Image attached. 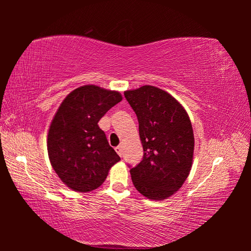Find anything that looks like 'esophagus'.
Returning <instances> with one entry per match:
<instances>
[{
	"label": "esophagus",
	"mask_w": 251,
	"mask_h": 251,
	"mask_svg": "<svg viewBox=\"0 0 251 251\" xmlns=\"http://www.w3.org/2000/svg\"><path fill=\"white\" fill-rule=\"evenodd\" d=\"M115 151H116V153L119 154V155L122 157V155H123V149H122V147H121V146L116 147V148H115Z\"/></svg>",
	"instance_id": "obj_1"
}]
</instances>
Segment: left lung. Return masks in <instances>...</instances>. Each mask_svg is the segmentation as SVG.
Listing matches in <instances>:
<instances>
[{
    "label": "left lung",
    "mask_w": 251,
    "mask_h": 251,
    "mask_svg": "<svg viewBox=\"0 0 251 251\" xmlns=\"http://www.w3.org/2000/svg\"><path fill=\"white\" fill-rule=\"evenodd\" d=\"M124 95L139 122L143 147L141 162L130 168L132 183L148 199H168L182 186L193 162L190 117L172 95L155 86L146 85Z\"/></svg>",
    "instance_id": "left-lung-1"
}]
</instances>
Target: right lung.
I'll return each instance as SVG.
<instances>
[{"label":"right lung","mask_w":251,"mask_h":251,"mask_svg":"<svg viewBox=\"0 0 251 251\" xmlns=\"http://www.w3.org/2000/svg\"><path fill=\"white\" fill-rule=\"evenodd\" d=\"M120 101L119 92L85 85L61 102L50 126L47 151L52 168L68 188L76 192L99 188L121 159L98 126Z\"/></svg>","instance_id":"1"}]
</instances>
